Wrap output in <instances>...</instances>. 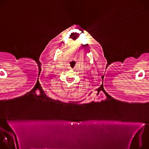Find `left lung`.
<instances>
[{
  "instance_id": "1",
  "label": "left lung",
  "mask_w": 149,
  "mask_h": 149,
  "mask_svg": "<svg viewBox=\"0 0 149 149\" xmlns=\"http://www.w3.org/2000/svg\"><path fill=\"white\" fill-rule=\"evenodd\" d=\"M105 94H107V93H105Z\"/></svg>"
}]
</instances>
